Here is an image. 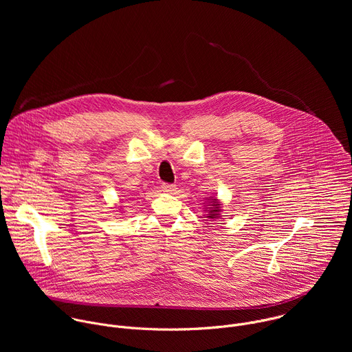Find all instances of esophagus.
Masks as SVG:
<instances>
[{
  "instance_id": "obj_1",
  "label": "esophagus",
  "mask_w": 352,
  "mask_h": 352,
  "mask_svg": "<svg viewBox=\"0 0 352 352\" xmlns=\"http://www.w3.org/2000/svg\"><path fill=\"white\" fill-rule=\"evenodd\" d=\"M162 189H163L164 192H167V193H174V192H175V189H177V185H174V184H168V182H164V184L162 185Z\"/></svg>"
}]
</instances>
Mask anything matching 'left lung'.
I'll return each instance as SVG.
<instances>
[{
	"label": "left lung",
	"instance_id": "8db88e82",
	"mask_svg": "<svg viewBox=\"0 0 352 352\" xmlns=\"http://www.w3.org/2000/svg\"><path fill=\"white\" fill-rule=\"evenodd\" d=\"M212 202H213L214 205H213V209H210V214L208 216L209 219H214V217L217 216V213L220 212V209H219V208H220V205L217 204V199H212Z\"/></svg>",
	"mask_w": 352,
	"mask_h": 352
}]
</instances>
